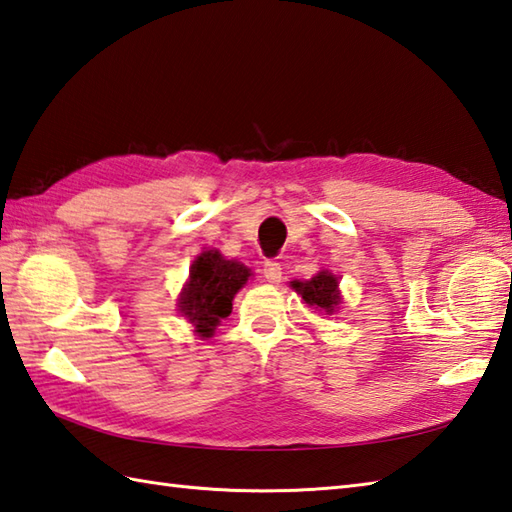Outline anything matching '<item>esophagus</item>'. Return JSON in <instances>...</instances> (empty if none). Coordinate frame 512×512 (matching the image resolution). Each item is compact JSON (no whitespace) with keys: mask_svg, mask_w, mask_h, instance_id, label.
<instances>
[{"mask_svg":"<svg viewBox=\"0 0 512 512\" xmlns=\"http://www.w3.org/2000/svg\"><path fill=\"white\" fill-rule=\"evenodd\" d=\"M264 277L270 281V284H279V281H281V264L266 262L264 264Z\"/></svg>","mask_w":512,"mask_h":512,"instance_id":"1","label":"esophagus"}]
</instances>
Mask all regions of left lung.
<instances>
[{
  "instance_id": "1",
  "label": "left lung",
  "mask_w": 512,
  "mask_h": 512,
  "mask_svg": "<svg viewBox=\"0 0 512 512\" xmlns=\"http://www.w3.org/2000/svg\"><path fill=\"white\" fill-rule=\"evenodd\" d=\"M297 295L312 308H319L325 314H332L339 310L341 292H339V279H336L330 270H321L308 281H290Z\"/></svg>"
}]
</instances>
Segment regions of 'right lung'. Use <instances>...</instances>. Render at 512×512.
<instances>
[{
  "label": "right lung",
  "instance_id": "1",
  "mask_svg": "<svg viewBox=\"0 0 512 512\" xmlns=\"http://www.w3.org/2000/svg\"><path fill=\"white\" fill-rule=\"evenodd\" d=\"M250 277V270L222 257L220 250L209 248L193 259L189 268V281L178 297V310L182 317L193 323L202 339L213 336L215 328L233 310V299Z\"/></svg>",
  "mask_w": 512,
  "mask_h": 512
}]
</instances>
